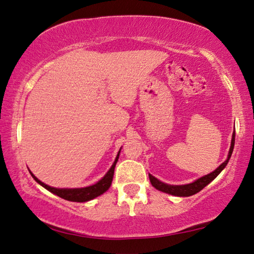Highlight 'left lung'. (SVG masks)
<instances>
[{
  "label": "left lung",
  "instance_id": "1",
  "mask_svg": "<svg viewBox=\"0 0 254 254\" xmlns=\"http://www.w3.org/2000/svg\"><path fill=\"white\" fill-rule=\"evenodd\" d=\"M234 143H235V132L233 133L232 136V143H231V148H229V152H228V157L225 162L220 165V166L210 174H208L203 178H200L199 180H196L195 182L190 183V184H185V185H170V184H165L163 182H160L159 180H157L154 176L149 174V180L152 184V187L156 188L157 190L168 193V194H173V195H178V196H190L198 193L199 191L202 190L204 187L214 181L217 176H218L219 173L224 170L225 166H226L229 158H231L233 149H234Z\"/></svg>",
  "mask_w": 254,
  "mask_h": 254
}]
</instances>
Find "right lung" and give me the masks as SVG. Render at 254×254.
<instances>
[{"label":"right lung","mask_w":254,"mask_h":254,"mask_svg":"<svg viewBox=\"0 0 254 254\" xmlns=\"http://www.w3.org/2000/svg\"><path fill=\"white\" fill-rule=\"evenodd\" d=\"M120 151H119L118 156H116L114 164L112 165L110 171L107 172V174L104 176L102 180L98 181L97 183L91 185V187L81 188V189H56V188L48 187V185H46L45 183L40 182V181L36 178V176H34V174L31 172H30V174L35 179L36 182H38L40 185H42V187L47 189L48 191H51L52 193H54V194L59 195L60 198L69 200V201H73V202H84V201H89L91 199L96 198V196L103 194L104 192H106L108 189H110L112 181H113V175H114L115 165H116V163H118V159L120 156Z\"/></svg>","instance_id":"1"}]
</instances>
